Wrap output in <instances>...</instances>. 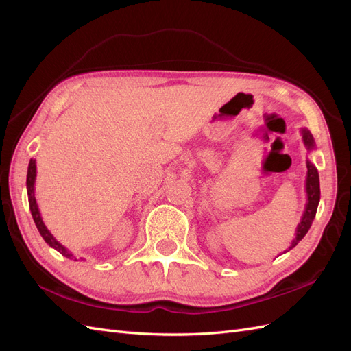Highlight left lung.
<instances>
[{"label":"left lung","instance_id":"1","mask_svg":"<svg viewBox=\"0 0 351 351\" xmlns=\"http://www.w3.org/2000/svg\"><path fill=\"white\" fill-rule=\"evenodd\" d=\"M302 139L306 146L307 152H311L315 149V139L312 133L307 129H302ZM307 167V174H306V195H307V202L304 206V212L302 215V219L299 222V226L295 228V237L290 244V249H293L297 243H299L304 236L306 232L309 231L312 222L316 215V209L317 205H319V199H321V187H319V174H317L316 167L307 159L306 162Z\"/></svg>","mask_w":351,"mask_h":351}]
</instances>
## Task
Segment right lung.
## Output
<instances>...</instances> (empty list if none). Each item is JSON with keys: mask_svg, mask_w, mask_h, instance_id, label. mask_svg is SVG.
<instances>
[{"mask_svg": "<svg viewBox=\"0 0 351 351\" xmlns=\"http://www.w3.org/2000/svg\"><path fill=\"white\" fill-rule=\"evenodd\" d=\"M35 182H36V159L32 158L29 161V167H27V178H26V187H27V199H29V208H30V212H32V217H34V221L36 224V228L39 231V234L42 236V239H44L47 241V244H49V246L52 249H56L57 252H60L62 256H66L69 259H74L77 261L76 258H74V254L67 249L62 246V244L60 241L56 240V237L51 234V231L47 228V226L44 224V221H42V217H40V212H39V208H38V204H36V197H35Z\"/></svg>", "mask_w": 351, "mask_h": 351, "instance_id": "add662e5", "label": "right lung"}]
</instances>
